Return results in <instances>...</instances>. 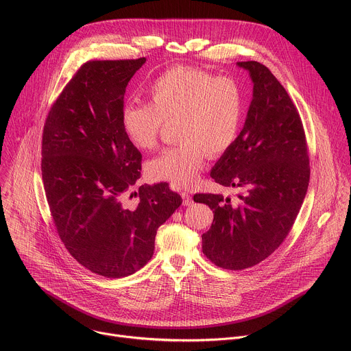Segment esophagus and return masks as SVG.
<instances>
[{"instance_id":"esophagus-1","label":"esophagus","mask_w":351,"mask_h":351,"mask_svg":"<svg viewBox=\"0 0 351 351\" xmlns=\"http://www.w3.org/2000/svg\"><path fill=\"white\" fill-rule=\"evenodd\" d=\"M182 198H183V205H184V206H190V205L193 204V198H191V195H190L189 193L183 191V193H182Z\"/></svg>"}]
</instances>
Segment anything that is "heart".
<instances>
[{
    "label": "heart",
    "mask_w": 351,
    "mask_h": 351,
    "mask_svg": "<svg viewBox=\"0 0 351 351\" xmlns=\"http://www.w3.org/2000/svg\"><path fill=\"white\" fill-rule=\"evenodd\" d=\"M149 95L150 103L124 106V132L136 149L147 152L157 146L164 123L176 121L179 145L149 161L147 173L173 187H189L195 183L206 153L219 157L236 143L245 112L243 86L231 77L173 67L153 82Z\"/></svg>",
    "instance_id": "1"
}]
</instances>
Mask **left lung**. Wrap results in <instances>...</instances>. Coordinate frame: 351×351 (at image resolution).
Masks as SVG:
<instances>
[{"instance_id":"1","label":"left lung","mask_w":351,"mask_h":351,"mask_svg":"<svg viewBox=\"0 0 351 351\" xmlns=\"http://www.w3.org/2000/svg\"><path fill=\"white\" fill-rule=\"evenodd\" d=\"M254 82L247 120L236 143L210 171L216 183L239 189L236 202L195 194L213 210L202 252L219 267L243 270L269 258L287 239L310 180L300 115L285 88L259 62H239Z\"/></svg>"}]
</instances>
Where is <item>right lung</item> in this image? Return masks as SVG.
I'll return each instance as SVG.
<instances>
[{
  "mask_svg": "<svg viewBox=\"0 0 351 351\" xmlns=\"http://www.w3.org/2000/svg\"><path fill=\"white\" fill-rule=\"evenodd\" d=\"M146 58L90 60L53 103L43 134V182L58 234L85 269L107 278L134 274L153 256L158 227L180 206L167 183L145 184L142 154L127 138L124 95Z\"/></svg>",
  "mask_w": 351,
  "mask_h": 351,
  "instance_id": "1",
  "label": "right lung"
}]
</instances>
